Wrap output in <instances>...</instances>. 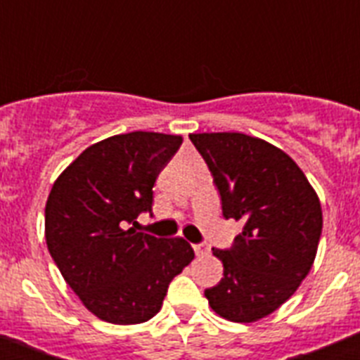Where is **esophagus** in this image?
<instances>
[{
    "instance_id": "34e87169",
    "label": "esophagus",
    "mask_w": 360,
    "mask_h": 360,
    "mask_svg": "<svg viewBox=\"0 0 360 360\" xmlns=\"http://www.w3.org/2000/svg\"><path fill=\"white\" fill-rule=\"evenodd\" d=\"M193 249H195L196 256H198V257L207 256V254L211 252V247H209V243H198V245H193Z\"/></svg>"
}]
</instances>
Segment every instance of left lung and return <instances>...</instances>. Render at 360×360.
<instances>
[{
    "label": "left lung",
    "instance_id": "8db88e82",
    "mask_svg": "<svg viewBox=\"0 0 360 360\" xmlns=\"http://www.w3.org/2000/svg\"><path fill=\"white\" fill-rule=\"evenodd\" d=\"M189 139L211 169L224 216L243 221L231 249H212L224 278L205 297L219 317L254 323L310 272L323 229L319 196L287 153L263 139L229 131Z\"/></svg>",
    "mask_w": 360,
    "mask_h": 360
}]
</instances>
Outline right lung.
Segmentation results:
<instances>
[{"label": "right lung", "mask_w": 360, "mask_h": 360, "mask_svg": "<svg viewBox=\"0 0 360 360\" xmlns=\"http://www.w3.org/2000/svg\"><path fill=\"white\" fill-rule=\"evenodd\" d=\"M182 141L155 131L108 136L53 182L44 207L50 256L82 304L106 323L157 316L169 283L195 257L184 238L135 231L139 214L151 211L158 173Z\"/></svg>", "instance_id": "1"}]
</instances>
